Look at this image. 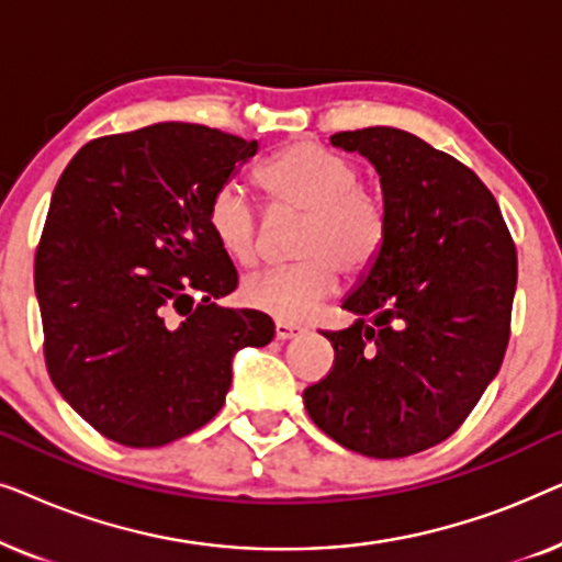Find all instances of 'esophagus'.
Masks as SVG:
<instances>
[{"label":"esophagus","mask_w":562,"mask_h":562,"mask_svg":"<svg viewBox=\"0 0 562 562\" xmlns=\"http://www.w3.org/2000/svg\"><path fill=\"white\" fill-rule=\"evenodd\" d=\"M299 333H302V327H299V325H291V322L276 319V340H291V337H296Z\"/></svg>","instance_id":"1"}]
</instances>
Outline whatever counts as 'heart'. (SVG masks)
Masks as SVG:
<instances>
[{
    "instance_id": "1",
    "label": "heart",
    "mask_w": 562,
    "mask_h": 562,
    "mask_svg": "<svg viewBox=\"0 0 562 562\" xmlns=\"http://www.w3.org/2000/svg\"><path fill=\"white\" fill-rule=\"evenodd\" d=\"M258 183L273 204L306 214L296 245L304 260L289 271L250 276L243 302L276 319H306L350 279L381 258L389 237V212L381 196L360 187L358 166L317 143H294L266 160ZM210 229L233 263L250 268L260 258V222L248 194L225 183L210 202Z\"/></svg>"
}]
</instances>
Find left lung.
<instances>
[{
	"label": "left lung",
	"mask_w": 562,
	"mask_h": 562,
	"mask_svg": "<svg viewBox=\"0 0 562 562\" xmlns=\"http://www.w3.org/2000/svg\"><path fill=\"white\" fill-rule=\"evenodd\" d=\"M381 176L389 237L325 333L335 366L304 391L322 432L368 458H406L448 440L502 368L517 250L471 168L396 127L335 133Z\"/></svg>",
	"instance_id": "8db88e82"
}]
</instances>
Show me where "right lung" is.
Masks as SVG:
<instances>
[{"label": "right lung", "mask_w": 562, "mask_h": 562, "mask_svg": "<svg viewBox=\"0 0 562 562\" xmlns=\"http://www.w3.org/2000/svg\"><path fill=\"white\" fill-rule=\"evenodd\" d=\"M258 140L189 122L97 137L60 173L35 252L43 350L60 396L97 432L160 448L225 404L233 358L273 340L225 310L237 271L210 202Z\"/></svg>", "instance_id": "obj_1"}]
</instances>
